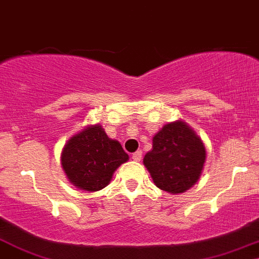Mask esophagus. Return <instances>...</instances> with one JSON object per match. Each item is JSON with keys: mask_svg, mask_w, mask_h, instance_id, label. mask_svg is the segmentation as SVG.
Instances as JSON below:
<instances>
[{"mask_svg": "<svg viewBox=\"0 0 259 259\" xmlns=\"http://www.w3.org/2000/svg\"><path fill=\"white\" fill-rule=\"evenodd\" d=\"M132 158L134 160V161H141V160H142V151H137V152L133 153Z\"/></svg>", "mask_w": 259, "mask_h": 259, "instance_id": "esophagus-1", "label": "esophagus"}]
</instances>
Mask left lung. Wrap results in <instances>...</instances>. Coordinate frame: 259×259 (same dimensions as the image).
Segmentation results:
<instances>
[{
	"mask_svg": "<svg viewBox=\"0 0 259 259\" xmlns=\"http://www.w3.org/2000/svg\"><path fill=\"white\" fill-rule=\"evenodd\" d=\"M206 151L201 138L182 120L167 122L152 139L143 164L156 187L173 195L186 192L204 169Z\"/></svg>",
	"mask_w": 259,
	"mask_h": 259,
	"instance_id": "left-lung-1",
	"label": "left lung"
}]
</instances>
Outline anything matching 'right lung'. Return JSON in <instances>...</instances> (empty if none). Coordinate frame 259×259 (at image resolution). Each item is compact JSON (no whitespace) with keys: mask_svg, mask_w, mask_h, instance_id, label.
<instances>
[{"mask_svg":"<svg viewBox=\"0 0 259 259\" xmlns=\"http://www.w3.org/2000/svg\"><path fill=\"white\" fill-rule=\"evenodd\" d=\"M127 160L129 155L120 142L108 138L99 124L88 125L71 137L60 155L69 183L86 192L108 186L116 169Z\"/></svg>","mask_w":259,"mask_h":259,"instance_id":"add662e5","label":"right lung"}]
</instances>
